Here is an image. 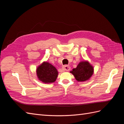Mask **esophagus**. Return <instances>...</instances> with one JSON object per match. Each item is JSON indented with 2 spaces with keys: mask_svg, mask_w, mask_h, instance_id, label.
Listing matches in <instances>:
<instances>
[{
  "mask_svg": "<svg viewBox=\"0 0 124 124\" xmlns=\"http://www.w3.org/2000/svg\"><path fill=\"white\" fill-rule=\"evenodd\" d=\"M62 69L63 71H69L70 70V67H69V66L65 65V66H63L62 67Z\"/></svg>",
  "mask_w": 124,
  "mask_h": 124,
  "instance_id": "obj_1",
  "label": "esophagus"
}]
</instances>
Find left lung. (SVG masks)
Instances as JSON below:
<instances>
[{"instance_id":"1","label":"left lung","mask_w":124,"mask_h":124,"mask_svg":"<svg viewBox=\"0 0 124 124\" xmlns=\"http://www.w3.org/2000/svg\"><path fill=\"white\" fill-rule=\"evenodd\" d=\"M70 72L78 82H84L89 79L93 73V67L87 61L80 62L76 68L72 69Z\"/></svg>"}]
</instances>
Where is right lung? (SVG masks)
I'll return each mask as SVG.
<instances>
[{"label": "right lung", "instance_id": "1", "mask_svg": "<svg viewBox=\"0 0 124 124\" xmlns=\"http://www.w3.org/2000/svg\"><path fill=\"white\" fill-rule=\"evenodd\" d=\"M37 75L39 80L44 83L54 82L58 76L55 67L47 62H43L37 69Z\"/></svg>", "mask_w": 124, "mask_h": 124}]
</instances>
